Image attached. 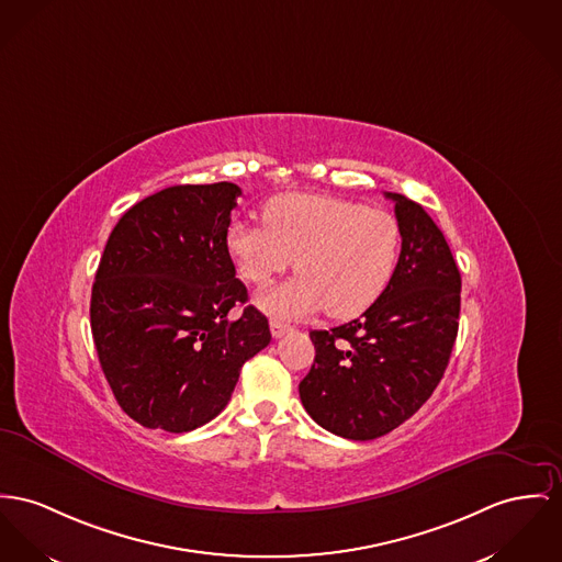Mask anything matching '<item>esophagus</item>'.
<instances>
[{"mask_svg":"<svg viewBox=\"0 0 562 562\" xmlns=\"http://www.w3.org/2000/svg\"><path fill=\"white\" fill-rule=\"evenodd\" d=\"M292 328L288 326V324H283V322H279V319H270V333H272V337L281 338L285 333H290Z\"/></svg>","mask_w":562,"mask_h":562,"instance_id":"1","label":"esophagus"}]
</instances>
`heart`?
Listing matches in <instances>:
<instances>
[{"instance_id": "obj_1", "label": "heart", "mask_w": 562, "mask_h": 562, "mask_svg": "<svg viewBox=\"0 0 562 562\" xmlns=\"http://www.w3.org/2000/svg\"><path fill=\"white\" fill-rule=\"evenodd\" d=\"M401 224L360 202L292 193L263 209V225L234 222L225 247L240 277L266 285L294 260L299 277L258 296L263 311L308 317L326 308L335 319L367 311L392 279L401 254Z\"/></svg>"}]
</instances>
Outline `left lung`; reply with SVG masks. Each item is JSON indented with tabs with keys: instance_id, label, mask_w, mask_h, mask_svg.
<instances>
[{
	"instance_id": "8db88e82",
	"label": "left lung",
	"mask_w": 562,
	"mask_h": 562,
	"mask_svg": "<svg viewBox=\"0 0 562 562\" xmlns=\"http://www.w3.org/2000/svg\"><path fill=\"white\" fill-rule=\"evenodd\" d=\"M385 198L403 234L392 279L358 319L311 333L315 360L299 385L306 413L351 441L409 419L439 385L458 335L462 281L443 232L417 202Z\"/></svg>"
}]
</instances>
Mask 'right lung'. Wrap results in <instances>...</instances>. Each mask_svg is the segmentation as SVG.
<instances>
[{"instance_id": "1", "label": "right lung", "mask_w": 562, "mask_h": 562, "mask_svg": "<svg viewBox=\"0 0 562 562\" xmlns=\"http://www.w3.org/2000/svg\"><path fill=\"white\" fill-rule=\"evenodd\" d=\"M243 191L175 186L114 225L91 290V333L119 407L145 428L189 432L224 412L243 364L270 342L225 247Z\"/></svg>"}]
</instances>
